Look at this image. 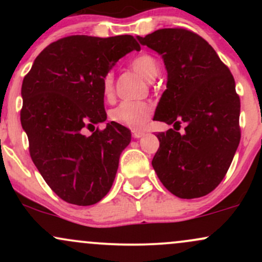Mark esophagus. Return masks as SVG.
<instances>
[{
    "label": "esophagus",
    "mask_w": 262,
    "mask_h": 262,
    "mask_svg": "<svg viewBox=\"0 0 262 262\" xmlns=\"http://www.w3.org/2000/svg\"><path fill=\"white\" fill-rule=\"evenodd\" d=\"M132 135H133V138H135V139H138V138L143 137L144 132H140V130H132Z\"/></svg>",
    "instance_id": "1"
}]
</instances>
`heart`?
<instances>
[{
	"label": "heart",
	"mask_w": 262,
	"mask_h": 262,
	"mask_svg": "<svg viewBox=\"0 0 262 262\" xmlns=\"http://www.w3.org/2000/svg\"><path fill=\"white\" fill-rule=\"evenodd\" d=\"M132 68L143 79L152 81L158 75L156 60L149 54H140L135 56L130 62ZM113 92V75L108 73L103 79V93L106 97H111ZM151 107L145 102L124 101L111 111V119L132 128H140L148 121Z\"/></svg>",
	"instance_id": "obj_1"
}]
</instances>
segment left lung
Listing matches in <instances>:
<instances>
[{
    "instance_id": "8db88e82",
    "label": "left lung",
    "mask_w": 262,
    "mask_h": 262,
    "mask_svg": "<svg viewBox=\"0 0 262 262\" xmlns=\"http://www.w3.org/2000/svg\"><path fill=\"white\" fill-rule=\"evenodd\" d=\"M137 39L161 55L167 71L154 121L175 129L185 124L183 135L173 129L156 134L160 146L152 167L175 196H206L224 179L240 141V98L233 75L196 33L164 28Z\"/></svg>"
}]
</instances>
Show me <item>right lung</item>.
Segmentation results:
<instances>
[{"instance_id":"obj_1","label":"right lung","mask_w":262,"mask_h":262,"mask_svg":"<svg viewBox=\"0 0 262 262\" xmlns=\"http://www.w3.org/2000/svg\"><path fill=\"white\" fill-rule=\"evenodd\" d=\"M133 50L140 45L132 35H71L48 45L23 80L20 123L31 158L65 202L91 206L112 187L130 130L116 122L90 137L83 129L107 119L103 79Z\"/></svg>"}]
</instances>
